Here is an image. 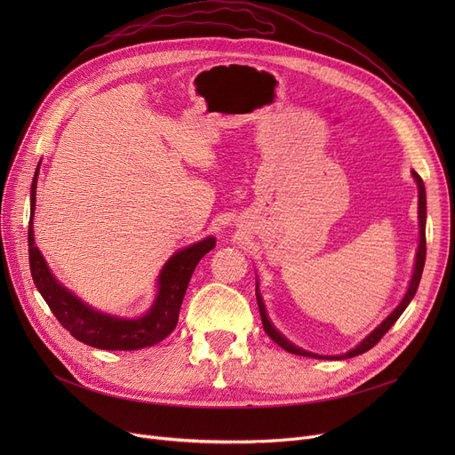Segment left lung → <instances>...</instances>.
<instances>
[{
  "label": "left lung",
  "instance_id": "obj_1",
  "mask_svg": "<svg viewBox=\"0 0 455 455\" xmlns=\"http://www.w3.org/2000/svg\"><path fill=\"white\" fill-rule=\"evenodd\" d=\"M411 177L415 179L417 188H419V249H417V254H415V266H413V275H411V280H410V285H408V291H405V295L400 300V304L369 333L365 339H362L354 348H350L348 352L339 354V355H323V354L309 352V350H304V348L293 345L288 338L282 336V333L273 326V323L267 317L266 304H264V299H261V295H259L258 282H256V302H258V307H259L261 324H264L266 333L278 347H282L283 350H288L291 354H297V355L317 357V360H348V357L360 355V354L371 350L381 338L386 336V331L398 321V317L403 314V309L410 306V302L413 300V297L417 293V288H419V283H420V276H422V269H424V261H426V188H424V182H422V179L419 177L417 172H411Z\"/></svg>",
  "mask_w": 455,
  "mask_h": 455
}]
</instances>
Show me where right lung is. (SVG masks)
<instances>
[{"label":"right lung","instance_id":"add662e5","mask_svg":"<svg viewBox=\"0 0 455 455\" xmlns=\"http://www.w3.org/2000/svg\"><path fill=\"white\" fill-rule=\"evenodd\" d=\"M38 167L40 162L31 184V218L28 232L29 266L36 290L50 306L53 315L77 341L101 350H138L165 339L177 326L189 278L201 258L215 247V237L208 235L194 245H188L165 261L156 278L155 300L146 314L140 317L105 314L64 288L35 245L33 218L36 206Z\"/></svg>","mask_w":455,"mask_h":455}]
</instances>
